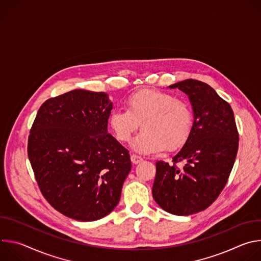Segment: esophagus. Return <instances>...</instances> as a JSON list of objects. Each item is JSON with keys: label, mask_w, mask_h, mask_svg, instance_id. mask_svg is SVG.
Masks as SVG:
<instances>
[{"label": "esophagus", "mask_w": 261, "mask_h": 261, "mask_svg": "<svg viewBox=\"0 0 261 261\" xmlns=\"http://www.w3.org/2000/svg\"><path fill=\"white\" fill-rule=\"evenodd\" d=\"M142 160L143 159L140 156H137V155H134V154L131 155V161H132L133 164H138V163L142 162Z\"/></svg>", "instance_id": "obj_1"}]
</instances>
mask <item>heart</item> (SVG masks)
<instances>
[{"mask_svg": "<svg viewBox=\"0 0 261 261\" xmlns=\"http://www.w3.org/2000/svg\"><path fill=\"white\" fill-rule=\"evenodd\" d=\"M143 130L135 137L132 147L141 154L174 151L184 145L190 136L193 116L190 105L173 95L145 89L132 94L127 108L111 111L108 125L121 142L130 141L140 127Z\"/></svg>", "mask_w": 261, "mask_h": 261, "instance_id": "b5f03b06", "label": "heart"}]
</instances>
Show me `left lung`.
<instances>
[{
    "mask_svg": "<svg viewBox=\"0 0 261 261\" xmlns=\"http://www.w3.org/2000/svg\"><path fill=\"white\" fill-rule=\"evenodd\" d=\"M188 96L194 122L189 138L172 158L156 163L153 197L164 211L189 216L208 207L225 187L233 167L239 133L233 111L208 85L186 80L169 86ZM182 162L178 169L175 163Z\"/></svg>",
    "mask_w": 261,
    "mask_h": 261,
    "instance_id": "obj_1",
    "label": "left lung"
}]
</instances>
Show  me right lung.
<instances>
[{
	"mask_svg": "<svg viewBox=\"0 0 261 261\" xmlns=\"http://www.w3.org/2000/svg\"><path fill=\"white\" fill-rule=\"evenodd\" d=\"M106 93L73 90L46 100L33 123L28 156L45 199L77 221L99 220L118 205L131 170L129 151L107 131Z\"/></svg>",
	"mask_w": 261,
	"mask_h": 261,
	"instance_id": "obj_1",
	"label": "right lung"
}]
</instances>
